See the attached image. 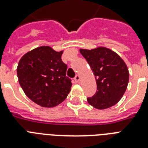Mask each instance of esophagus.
Instances as JSON below:
<instances>
[{
    "label": "esophagus",
    "instance_id": "34e87169",
    "mask_svg": "<svg viewBox=\"0 0 148 148\" xmlns=\"http://www.w3.org/2000/svg\"><path fill=\"white\" fill-rule=\"evenodd\" d=\"M74 79V81H75L76 83H78L79 81H80V76H79V75H76Z\"/></svg>",
    "mask_w": 148,
    "mask_h": 148
}]
</instances>
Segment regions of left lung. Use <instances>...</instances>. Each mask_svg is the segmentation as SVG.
Wrapping results in <instances>:
<instances>
[{
  "instance_id": "obj_1",
  "label": "left lung",
  "mask_w": 148,
  "mask_h": 148,
  "mask_svg": "<svg viewBox=\"0 0 148 148\" xmlns=\"http://www.w3.org/2000/svg\"><path fill=\"white\" fill-rule=\"evenodd\" d=\"M80 52L95 74L97 91L88 102L97 109L115 105L123 97L129 81L127 67L122 58L110 49L99 47Z\"/></svg>"
}]
</instances>
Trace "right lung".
<instances>
[{
    "instance_id": "add662e5",
    "label": "right lung",
    "mask_w": 148,
    "mask_h": 148,
    "mask_svg": "<svg viewBox=\"0 0 148 148\" xmlns=\"http://www.w3.org/2000/svg\"><path fill=\"white\" fill-rule=\"evenodd\" d=\"M62 51L42 46L25 53L17 68V77L25 95L34 103L53 108L64 101L71 88L66 76L67 66L61 60Z\"/></svg>"
}]
</instances>
